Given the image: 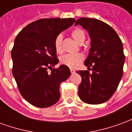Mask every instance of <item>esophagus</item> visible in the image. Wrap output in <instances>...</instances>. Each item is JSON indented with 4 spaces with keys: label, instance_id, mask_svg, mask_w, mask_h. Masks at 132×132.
<instances>
[{
    "label": "esophagus",
    "instance_id": "34e87169",
    "mask_svg": "<svg viewBox=\"0 0 132 132\" xmlns=\"http://www.w3.org/2000/svg\"><path fill=\"white\" fill-rule=\"evenodd\" d=\"M70 71H71V73L72 74H73V73H76V71H75V70H73V69H70Z\"/></svg>",
    "mask_w": 132,
    "mask_h": 132
}]
</instances>
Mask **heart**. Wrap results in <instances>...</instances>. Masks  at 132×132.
<instances>
[{"label": "heart", "mask_w": 132, "mask_h": 132, "mask_svg": "<svg viewBox=\"0 0 132 132\" xmlns=\"http://www.w3.org/2000/svg\"><path fill=\"white\" fill-rule=\"evenodd\" d=\"M71 37L77 43L82 44L85 40V33L83 30L80 28H76L71 32ZM54 48L56 52L58 54H61L63 53V49L62 46V36L59 35L55 38L54 40ZM83 54L80 53L78 54H66L63 56L61 58L60 62L61 64H63L65 66H69V68L74 69L76 68L79 64H80L83 61Z\"/></svg>", "instance_id": "b5f03b06"}]
</instances>
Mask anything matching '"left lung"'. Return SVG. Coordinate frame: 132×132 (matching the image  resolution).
Returning a JSON list of instances; mask_svg holds the SVG:
<instances>
[{
	"label": "left lung",
	"mask_w": 132,
	"mask_h": 132,
	"mask_svg": "<svg viewBox=\"0 0 132 132\" xmlns=\"http://www.w3.org/2000/svg\"><path fill=\"white\" fill-rule=\"evenodd\" d=\"M78 24L88 30L91 39L84 64L93 71H76L82 78L78 95L86 103L101 104L112 96L122 77L125 61L122 42L113 28L101 20L81 18L75 26Z\"/></svg>",
	"instance_id": "1"
}]
</instances>
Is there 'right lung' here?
<instances>
[{
    "instance_id": "right-lung-1",
    "label": "right lung",
    "mask_w": 132,
    "mask_h": 132,
    "mask_svg": "<svg viewBox=\"0 0 132 132\" xmlns=\"http://www.w3.org/2000/svg\"><path fill=\"white\" fill-rule=\"evenodd\" d=\"M75 22L73 18L40 19L24 27L15 37L11 51L13 76L22 96L35 107L48 108L60 98V84L71 71L65 65L52 69L59 62L54 40Z\"/></svg>"
}]
</instances>
